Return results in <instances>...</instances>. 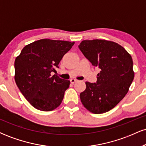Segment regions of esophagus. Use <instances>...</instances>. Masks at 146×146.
Instances as JSON below:
<instances>
[{
  "label": "esophagus",
  "instance_id": "esophagus-1",
  "mask_svg": "<svg viewBox=\"0 0 146 146\" xmlns=\"http://www.w3.org/2000/svg\"><path fill=\"white\" fill-rule=\"evenodd\" d=\"M70 82H71V84H74L75 82H76L77 80H75V79H73V78H72V79H71V80H70Z\"/></svg>",
  "mask_w": 146,
  "mask_h": 146
}]
</instances>
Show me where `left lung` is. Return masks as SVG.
<instances>
[{
  "label": "left lung",
  "instance_id": "8db88e82",
  "mask_svg": "<svg viewBox=\"0 0 146 146\" xmlns=\"http://www.w3.org/2000/svg\"><path fill=\"white\" fill-rule=\"evenodd\" d=\"M78 47L100 71L96 83L86 82L80 95L82 103L94 114L106 113L124 98L133 81L132 57L121 45L104 40H83Z\"/></svg>",
  "mask_w": 146,
  "mask_h": 146
}]
</instances>
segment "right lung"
<instances>
[{
    "label": "right lung",
    "instance_id": "right-lung-1",
    "mask_svg": "<svg viewBox=\"0 0 146 146\" xmlns=\"http://www.w3.org/2000/svg\"><path fill=\"white\" fill-rule=\"evenodd\" d=\"M74 42L42 39L27 45L15 60V81L36 109L51 111L62 102L69 80L51 75Z\"/></svg>",
    "mask_w": 146,
    "mask_h": 146
}]
</instances>
